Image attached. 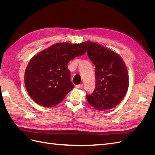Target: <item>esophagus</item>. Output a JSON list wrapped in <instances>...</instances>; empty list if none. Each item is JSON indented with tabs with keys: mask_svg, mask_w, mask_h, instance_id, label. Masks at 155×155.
<instances>
[{
	"mask_svg": "<svg viewBox=\"0 0 155 155\" xmlns=\"http://www.w3.org/2000/svg\"><path fill=\"white\" fill-rule=\"evenodd\" d=\"M83 87V85H78L76 86V88H79V89H80V88H82Z\"/></svg>",
	"mask_w": 155,
	"mask_h": 155,
	"instance_id": "1",
	"label": "esophagus"
}]
</instances>
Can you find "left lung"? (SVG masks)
<instances>
[{"label": "left lung", "mask_w": 155, "mask_h": 155, "mask_svg": "<svg viewBox=\"0 0 155 155\" xmlns=\"http://www.w3.org/2000/svg\"><path fill=\"white\" fill-rule=\"evenodd\" d=\"M87 54L95 65L96 88L87 101L97 110L104 111L118 105L129 87L127 70L114 51L96 43L87 41Z\"/></svg>", "instance_id": "8db88e82"}]
</instances>
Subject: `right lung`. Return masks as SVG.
<instances>
[{
  "mask_svg": "<svg viewBox=\"0 0 155 155\" xmlns=\"http://www.w3.org/2000/svg\"><path fill=\"white\" fill-rule=\"evenodd\" d=\"M87 45L59 43L34 56L25 72V86L37 104L53 107L61 102L74 85L68 64L85 54Z\"/></svg>",
  "mask_w": 155,
  "mask_h": 155,
  "instance_id": "right-lung-1",
  "label": "right lung"
}]
</instances>
